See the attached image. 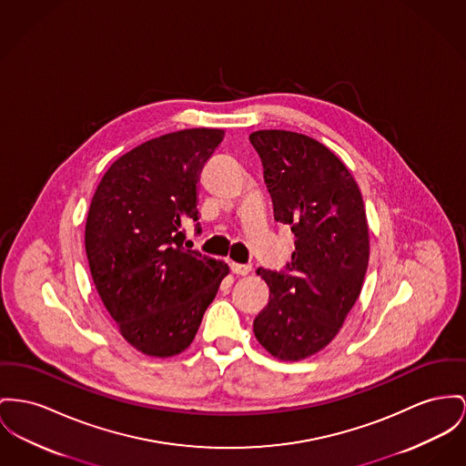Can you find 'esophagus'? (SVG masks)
Masks as SVG:
<instances>
[{
	"label": "esophagus",
	"mask_w": 466,
	"mask_h": 466,
	"mask_svg": "<svg viewBox=\"0 0 466 466\" xmlns=\"http://www.w3.org/2000/svg\"><path fill=\"white\" fill-rule=\"evenodd\" d=\"M231 270L237 276H248V274H250L252 267L250 265H240V263H231Z\"/></svg>",
	"instance_id": "esophagus-1"
}]
</instances>
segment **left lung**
I'll return each instance as SVG.
<instances>
[{
	"label": "left lung",
	"instance_id": "8db88e82",
	"mask_svg": "<svg viewBox=\"0 0 466 466\" xmlns=\"http://www.w3.org/2000/svg\"><path fill=\"white\" fill-rule=\"evenodd\" d=\"M274 218L295 233L286 270L258 268L270 288L254 336L280 360H302L332 341L355 306L370 263L360 188L341 158L309 136L256 130Z\"/></svg>",
	"mask_w": 466,
	"mask_h": 466
}]
</instances>
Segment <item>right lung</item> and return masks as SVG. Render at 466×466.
<instances>
[{
  "instance_id": "add662e5",
  "label": "right lung",
  "mask_w": 466,
  "mask_h": 466,
  "mask_svg": "<svg viewBox=\"0 0 466 466\" xmlns=\"http://www.w3.org/2000/svg\"><path fill=\"white\" fill-rule=\"evenodd\" d=\"M222 139V128L205 127L150 139L113 162L92 198L85 248L96 293L145 355L187 350L229 274L182 248V222L198 220L199 173Z\"/></svg>"
}]
</instances>
